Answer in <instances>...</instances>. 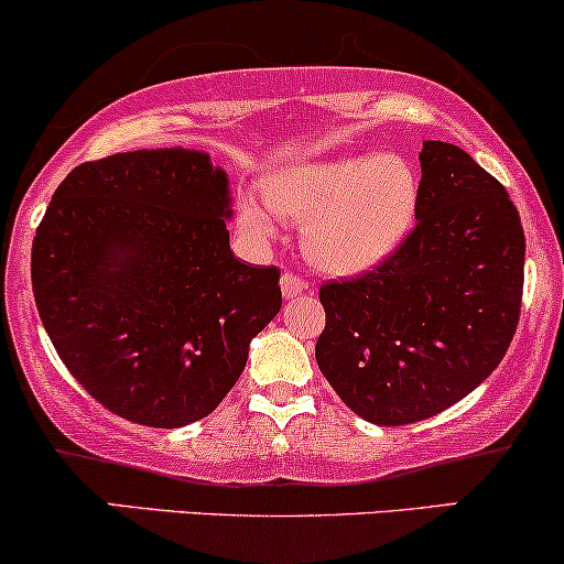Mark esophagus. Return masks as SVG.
<instances>
[{
    "mask_svg": "<svg viewBox=\"0 0 564 564\" xmlns=\"http://www.w3.org/2000/svg\"><path fill=\"white\" fill-rule=\"evenodd\" d=\"M280 288H282L284 297H297V295H303L305 290H308V282H305L303 276L293 274V271H284L282 280H280Z\"/></svg>",
    "mask_w": 564,
    "mask_h": 564,
    "instance_id": "1",
    "label": "esophagus"
}]
</instances>
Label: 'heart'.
Returning <instances> with one entry per match:
<instances>
[{
  "mask_svg": "<svg viewBox=\"0 0 564 564\" xmlns=\"http://www.w3.org/2000/svg\"><path fill=\"white\" fill-rule=\"evenodd\" d=\"M263 198L238 206L242 232L269 242L280 219L305 221L303 250L318 269L360 274L379 267L402 246L421 206V177L394 154H343L284 166L263 180Z\"/></svg>",
  "mask_w": 564,
  "mask_h": 564,
  "instance_id": "obj_1",
  "label": "heart"
}]
</instances>
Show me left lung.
<instances>
[{
    "label": "left lung",
    "instance_id": "1",
    "mask_svg": "<svg viewBox=\"0 0 564 564\" xmlns=\"http://www.w3.org/2000/svg\"><path fill=\"white\" fill-rule=\"evenodd\" d=\"M421 206L402 246L318 290L316 364L352 413L402 426L470 394L505 358L523 297L525 235L499 180L423 141Z\"/></svg>",
    "mask_w": 564,
    "mask_h": 564
}]
</instances>
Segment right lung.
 Instances as JSON below:
<instances>
[{
  "instance_id": "obj_1",
  "label": "right lung",
  "mask_w": 564,
  "mask_h": 564,
  "mask_svg": "<svg viewBox=\"0 0 564 564\" xmlns=\"http://www.w3.org/2000/svg\"><path fill=\"white\" fill-rule=\"evenodd\" d=\"M229 217L227 172L180 145L86 162L54 191L33 297L67 371L120 419H206L280 314V269L235 259Z\"/></svg>"
}]
</instances>
